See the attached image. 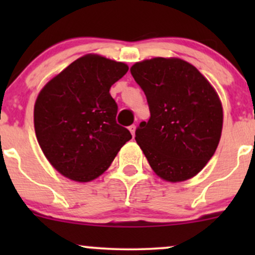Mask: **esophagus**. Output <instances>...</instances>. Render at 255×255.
Segmentation results:
<instances>
[{"label":"esophagus","mask_w":255,"mask_h":255,"mask_svg":"<svg viewBox=\"0 0 255 255\" xmlns=\"http://www.w3.org/2000/svg\"><path fill=\"white\" fill-rule=\"evenodd\" d=\"M128 129H129V131L131 133V135H133V137H134V135H135V126H134V125L129 126V127H128Z\"/></svg>","instance_id":"obj_1"}]
</instances>
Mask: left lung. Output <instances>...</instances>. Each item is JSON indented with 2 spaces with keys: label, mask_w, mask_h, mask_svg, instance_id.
I'll list each match as a JSON object with an SVG mask.
<instances>
[{
  "label": "left lung",
  "mask_w": 255,
  "mask_h": 255,
  "mask_svg": "<svg viewBox=\"0 0 255 255\" xmlns=\"http://www.w3.org/2000/svg\"><path fill=\"white\" fill-rule=\"evenodd\" d=\"M130 73L151 114L135 130L148 164L170 182L195 176L221 139L223 110L216 91L194 66L180 58H151L134 64Z\"/></svg>",
  "instance_id": "left-lung-1"
}]
</instances>
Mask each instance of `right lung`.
Instances as JSON below:
<instances>
[{
	"instance_id": "1",
	"label": "right lung",
	"mask_w": 255,
	"mask_h": 255,
	"mask_svg": "<svg viewBox=\"0 0 255 255\" xmlns=\"http://www.w3.org/2000/svg\"><path fill=\"white\" fill-rule=\"evenodd\" d=\"M128 66L86 55L51 79L34 104V130L43 153L63 176L89 182L109 168L131 139L116 122L118 104L111 85Z\"/></svg>"
}]
</instances>
